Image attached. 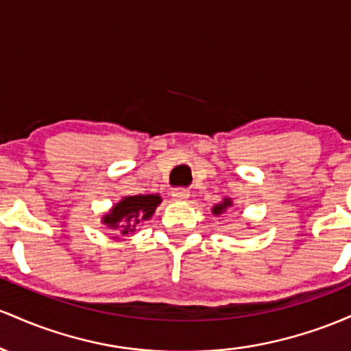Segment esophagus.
I'll use <instances>...</instances> for the list:
<instances>
[{
  "label": "esophagus",
  "instance_id": "1",
  "mask_svg": "<svg viewBox=\"0 0 351 351\" xmlns=\"http://www.w3.org/2000/svg\"><path fill=\"white\" fill-rule=\"evenodd\" d=\"M189 197H191V194H189V191H186V189H176L172 192V199L177 200V202H186Z\"/></svg>",
  "mask_w": 351,
  "mask_h": 351
}]
</instances>
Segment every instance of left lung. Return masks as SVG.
I'll list each match as a JSON object with an SVG mask.
<instances>
[{"instance_id":"8db88e82","label":"left lung","mask_w":351,"mask_h":351,"mask_svg":"<svg viewBox=\"0 0 351 351\" xmlns=\"http://www.w3.org/2000/svg\"><path fill=\"white\" fill-rule=\"evenodd\" d=\"M232 206H234V200H232L230 197H223L222 202H220V204H215V206L212 207V214L217 215V217H219V215H222L223 212H226L227 208H228V207H232Z\"/></svg>"}]
</instances>
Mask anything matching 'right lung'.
Masks as SVG:
<instances>
[{
    "label": "right lung",
    "mask_w": 351,
    "mask_h": 351,
    "mask_svg": "<svg viewBox=\"0 0 351 351\" xmlns=\"http://www.w3.org/2000/svg\"><path fill=\"white\" fill-rule=\"evenodd\" d=\"M162 202V197L159 194H139L123 197L119 202H116L101 217V222L106 227L116 232V237H129L136 227L144 220H149L154 215L156 208Z\"/></svg>",
    "instance_id": "add662e5"
}]
</instances>
